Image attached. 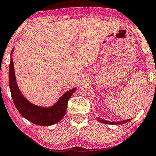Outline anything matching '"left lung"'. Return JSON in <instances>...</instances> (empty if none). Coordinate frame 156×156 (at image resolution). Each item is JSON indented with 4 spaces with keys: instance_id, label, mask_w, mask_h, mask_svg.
Masks as SVG:
<instances>
[{
    "instance_id": "8db88e82",
    "label": "left lung",
    "mask_w": 156,
    "mask_h": 156,
    "mask_svg": "<svg viewBox=\"0 0 156 156\" xmlns=\"http://www.w3.org/2000/svg\"><path fill=\"white\" fill-rule=\"evenodd\" d=\"M98 120H99L100 122L101 123H106V124H112V125H118V124H122V123H127L129 122V121L131 120V119H129V120H123V121H118V122H111V121H106V120H104V119H98Z\"/></svg>"
}]
</instances>
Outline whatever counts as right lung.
Returning <instances> with one entry per match:
<instances>
[{
    "instance_id": "add662e5",
    "label": "right lung",
    "mask_w": 156,
    "mask_h": 156,
    "mask_svg": "<svg viewBox=\"0 0 156 156\" xmlns=\"http://www.w3.org/2000/svg\"><path fill=\"white\" fill-rule=\"evenodd\" d=\"M12 49L11 54L13 52ZM9 87L14 104L22 116L36 125L48 126L59 122L65 116L69 98L76 91L74 88L62 96L55 105L49 108L35 106L30 103L22 95L17 85L12 59L9 67Z\"/></svg>"
}]
</instances>
